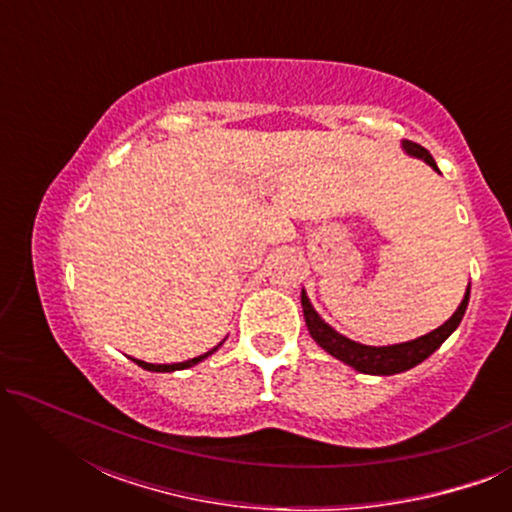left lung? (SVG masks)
<instances>
[{
  "mask_svg": "<svg viewBox=\"0 0 512 512\" xmlns=\"http://www.w3.org/2000/svg\"><path fill=\"white\" fill-rule=\"evenodd\" d=\"M401 146L408 156L424 160L426 165L433 167L436 172H440L436 160H433V156L424 149V146L408 142V139H403ZM468 296H471V284L466 286L464 300H461L452 317L447 319L443 326H438L436 331L426 333V335H422V338L398 342V345H384V347L361 345V342L349 340L342 333L335 331L333 326H328L326 321L319 317V312L312 307L305 289H303V293H300V303H303L307 331H310L314 342H317L324 352L335 356V359L342 363H347V366H352L354 370H359V373L396 375V373H405V370L415 368L417 363H422L424 359H429V356L436 352V349L443 345V342L450 338L454 331H457V326L461 324V319H464V312L468 307Z\"/></svg>",
  "mask_w": 512,
  "mask_h": 512,
  "instance_id": "8db88e82",
  "label": "left lung"
}]
</instances>
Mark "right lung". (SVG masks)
Listing matches in <instances>:
<instances>
[{
  "label": "right lung",
  "instance_id": "obj_1",
  "mask_svg": "<svg viewBox=\"0 0 512 512\" xmlns=\"http://www.w3.org/2000/svg\"><path fill=\"white\" fill-rule=\"evenodd\" d=\"M221 345H223V342H219V345H216L214 349H209L207 354H200V356H195V359H188V361H181V363H146V361H139V359H132V361H135L137 366H142L144 370H153V373H172V370H184V368L195 366V363L207 359L209 354H214Z\"/></svg>",
  "mask_w": 512,
  "mask_h": 512
}]
</instances>
